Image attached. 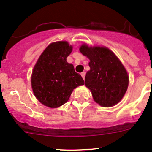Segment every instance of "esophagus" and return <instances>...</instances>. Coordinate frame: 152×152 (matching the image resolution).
Returning a JSON list of instances; mask_svg holds the SVG:
<instances>
[{
    "mask_svg": "<svg viewBox=\"0 0 152 152\" xmlns=\"http://www.w3.org/2000/svg\"><path fill=\"white\" fill-rule=\"evenodd\" d=\"M81 76H82V77L83 78V79H85V72H82V73H81Z\"/></svg>",
    "mask_w": 152,
    "mask_h": 152,
    "instance_id": "34e87169",
    "label": "esophagus"
}]
</instances>
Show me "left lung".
<instances>
[{"label":"left lung","mask_w":152,"mask_h":152,"mask_svg":"<svg viewBox=\"0 0 152 152\" xmlns=\"http://www.w3.org/2000/svg\"><path fill=\"white\" fill-rule=\"evenodd\" d=\"M80 51L90 59V70L85 76V85L93 99L102 107H112L124 97L129 76L117 56L107 48L82 45Z\"/></svg>","instance_id":"left-lung-1"}]
</instances>
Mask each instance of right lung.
<instances>
[{"label":"right lung","instance_id":"add662e5","mask_svg":"<svg viewBox=\"0 0 152 152\" xmlns=\"http://www.w3.org/2000/svg\"><path fill=\"white\" fill-rule=\"evenodd\" d=\"M72 46L65 41L53 42L42 52L34 67L31 87L39 102L50 108L68 101L73 89L85 84L66 59Z\"/></svg>","mask_w":152,"mask_h":152}]
</instances>
